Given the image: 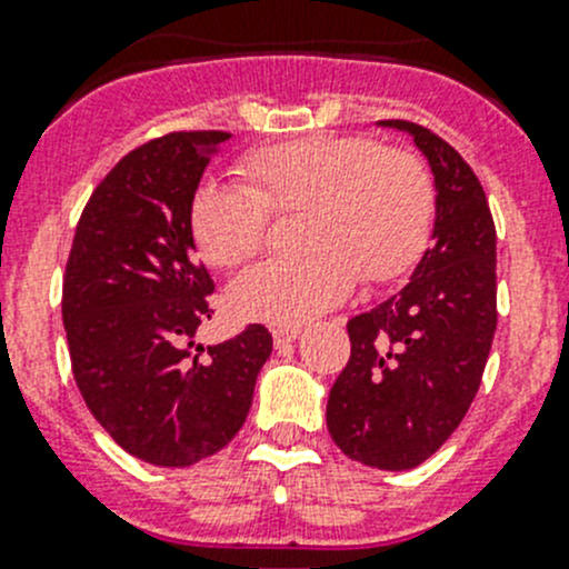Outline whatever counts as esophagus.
<instances>
[{
	"label": "esophagus",
	"instance_id": "obj_1",
	"mask_svg": "<svg viewBox=\"0 0 569 569\" xmlns=\"http://www.w3.org/2000/svg\"><path fill=\"white\" fill-rule=\"evenodd\" d=\"M302 327L300 325H283V327H274L272 330V338H274V347L283 349L289 347V343H295L297 338H300Z\"/></svg>",
	"mask_w": 569,
	"mask_h": 569
}]
</instances>
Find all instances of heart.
<instances>
[{"instance_id": "1", "label": "heart", "mask_w": 569, "mask_h": 569, "mask_svg": "<svg viewBox=\"0 0 569 569\" xmlns=\"http://www.w3.org/2000/svg\"><path fill=\"white\" fill-rule=\"evenodd\" d=\"M239 187L203 183L189 203V233L217 269L263 248L269 217H297L291 258L239 274L228 306L244 321L302 325L343 302L355 278L388 283L418 261L435 220V183L410 151L366 137L308 134L239 159Z\"/></svg>"}]
</instances>
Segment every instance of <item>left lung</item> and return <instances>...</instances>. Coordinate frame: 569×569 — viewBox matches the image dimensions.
<instances>
[{
  "label": "left lung",
  "mask_w": 569,
  "mask_h": 569,
  "mask_svg": "<svg viewBox=\"0 0 569 569\" xmlns=\"http://www.w3.org/2000/svg\"><path fill=\"white\" fill-rule=\"evenodd\" d=\"M407 131L435 176V244L410 283L349 319L352 355L327 399V429L355 462L416 468L451 438L496 336V226L470 164L435 131Z\"/></svg>",
  "instance_id": "1"
}]
</instances>
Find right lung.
Returning <instances> with one entry per match:
<instances>
[{
    "label": "right lung",
    "mask_w": 569,
    "mask_h": 569,
    "mask_svg": "<svg viewBox=\"0 0 569 569\" xmlns=\"http://www.w3.org/2000/svg\"><path fill=\"white\" fill-rule=\"evenodd\" d=\"M231 134L173 131L126 153L79 217L62 280L73 380L137 460L187 468L242 429L272 355L263 325L203 349L214 280L194 256L189 203Z\"/></svg>",
    "instance_id": "1"
}]
</instances>
